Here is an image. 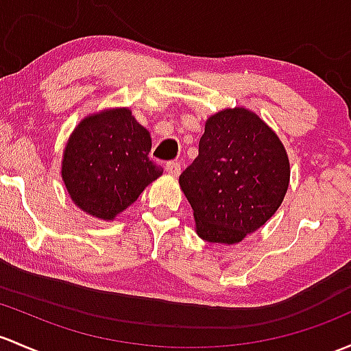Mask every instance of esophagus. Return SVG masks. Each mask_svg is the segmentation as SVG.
I'll use <instances>...</instances> for the list:
<instances>
[{"label": "esophagus", "instance_id": "1", "mask_svg": "<svg viewBox=\"0 0 351 351\" xmlns=\"http://www.w3.org/2000/svg\"><path fill=\"white\" fill-rule=\"evenodd\" d=\"M166 171L171 176H178L180 171H182V165H180L178 161H168V163H166Z\"/></svg>", "mask_w": 351, "mask_h": 351}]
</instances>
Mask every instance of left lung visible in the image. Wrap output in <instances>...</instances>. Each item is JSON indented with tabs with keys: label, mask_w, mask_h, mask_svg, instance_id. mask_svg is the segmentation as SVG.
<instances>
[{
	"label": "left lung",
	"mask_w": 351,
	"mask_h": 351,
	"mask_svg": "<svg viewBox=\"0 0 351 351\" xmlns=\"http://www.w3.org/2000/svg\"><path fill=\"white\" fill-rule=\"evenodd\" d=\"M180 186L193 208L197 234L206 242L235 243L282 204L289 160L259 116L227 109L206 121L198 156L180 175Z\"/></svg>",
	"instance_id": "1"
}]
</instances>
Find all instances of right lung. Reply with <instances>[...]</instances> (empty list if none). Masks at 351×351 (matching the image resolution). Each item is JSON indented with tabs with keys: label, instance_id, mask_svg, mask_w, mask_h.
Here are the masks:
<instances>
[{
	"label": "right lung",
	"instance_id": "obj_1",
	"mask_svg": "<svg viewBox=\"0 0 351 351\" xmlns=\"http://www.w3.org/2000/svg\"><path fill=\"white\" fill-rule=\"evenodd\" d=\"M151 136L129 109L88 116L70 136L62 178L77 206L112 220L138 200L163 168L149 158Z\"/></svg>",
	"mask_w": 351,
	"mask_h": 351
}]
</instances>
